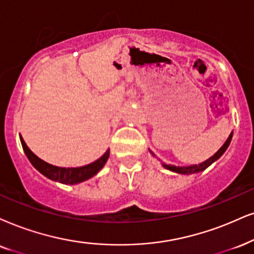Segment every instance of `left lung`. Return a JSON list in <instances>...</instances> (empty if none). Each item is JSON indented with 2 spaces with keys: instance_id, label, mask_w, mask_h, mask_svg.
<instances>
[{
  "instance_id": "left-lung-1",
  "label": "left lung",
  "mask_w": 254,
  "mask_h": 254,
  "mask_svg": "<svg viewBox=\"0 0 254 254\" xmlns=\"http://www.w3.org/2000/svg\"><path fill=\"white\" fill-rule=\"evenodd\" d=\"M232 136H233V132H231V134L229 136V138L226 139V142L224 143V145L220 147L219 150L217 151L216 153L212 157H210V158L205 160V162L200 163V164L198 165H190V166H175V165H168V164H163L165 169L170 170V171H173L176 173H182V175H192V173H197V172H200V171H204L205 169L208 168L212 163L216 162L218 158H220L221 156H223V153L225 152L227 147H229L230 143H231V139H232ZM151 152V151H150ZM152 153V152H151ZM153 155V153H152Z\"/></svg>"
}]
</instances>
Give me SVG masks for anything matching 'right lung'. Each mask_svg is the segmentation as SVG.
<instances>
[{"instance_id": "obj_1", "label": "right lung", "mask_w": 254, "mask_h": 254, "mask_svg": "<svg viewBox=\"0 0 254 254\" xmlns=\"http://www.w3.org/2000/svg\"><path fill=\"white\" fill-rule=\"evenodd\" d=\"M22 147H23L25 156L30 160V163L37 171H40L42 175L46 176L47 178L55 181L62 184H78V183L84 182L86 179L94 177L99 170L103 168L105 163L110 155V150H108L101 158L95 160L91 164H88L85 166H81V168H60V166L51 165L49 163L44 162L41 158L35 155V153L27 146V144L23 140L22 136H20Z\"/></svg>"}]
</instances>
